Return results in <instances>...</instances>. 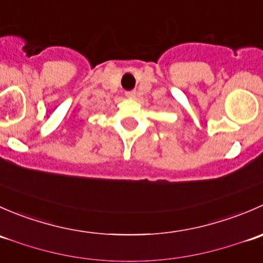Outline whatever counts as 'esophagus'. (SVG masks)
Returning <instances> with one entry per match:
<instances>
[{
  "label": "esophagus",
  "instance_id": "obj_1",
  "mask_svg": "<svg viewBox=\"0 0 263 263\" xmlns=\"http://www.w3.org/2000/svg\"><path fill=\"white\" fill-rule=\"evenodd\" d=\"M126 97L129 98V99H134V98L136 97V91H127Z\"/></svg>",
  "mask_w": 263,
  "mask_h": 263
}]
</instances>
